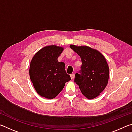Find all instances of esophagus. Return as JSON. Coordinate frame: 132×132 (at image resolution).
<instances>
[{"label": "esophagus", "mask_w": 132, "mask_h": 132, "mask_svg": "<svg viewBox=\"0 0 132 132\" xmlns=\"http://www.w3.org/2000/svg\"><path fill=\"white\" fill-rule=\"evenodd\" d=\"M70 77H71V79H74V78H75V75L74 74V73H73V74H71L70 75Z\"/></svg>", "instance_id": "esophagus-1"}]
</instances>
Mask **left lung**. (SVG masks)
<instances>
[{"mask_svg": "<svg viewBox=\"0 0 132 132\" xmlns=\"http://www.w3.org/2000/svg\"><path fill=\"white\" fill-rule=\"evenodd\" d=\"M70 47L80 56L82 62L81 70L75 75V82L88 99L98 97L108 82L109 70L105 58L89 46L70 45Z\"/></svg>", "mask_w": 132, "mask_h": 132, "instance_id": "1", "label": "left lung"}]
</instances>
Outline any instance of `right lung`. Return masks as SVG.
Instances as JSON below:
<instances>
[{"label":"right lung","mask_w":132,"mask_h":132,"mask_svg":"<svg viewBox=\"0 0 132 132\" xmlns=\"http://www.w3.org/2000/svg\"><path fill=\"white\" fill-rule=\"evenodd\" d=\"M63 48L56 45L45 46L35 53L30 66V79L35 90L41 97L53 99L71 80L67 75L63 62L57 58Z\"/></svg>","instance_id":"1"}]
</instances>
